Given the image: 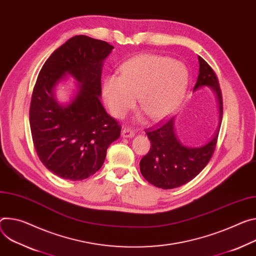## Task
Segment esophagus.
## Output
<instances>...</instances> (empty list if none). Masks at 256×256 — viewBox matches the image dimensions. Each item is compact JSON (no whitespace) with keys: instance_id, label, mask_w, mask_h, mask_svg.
<instances>
[{"instance_id":"esophagus-1","label":"esophagus","mask_w":256,"mask_h":256,"mask_svg":"<svg viewBox=\"0 0 256 256\" xmlns=\"http://www.w3.org/2000/svg\"><path fill=\"white\" fill-rule=\"evenodd\" d=\"M122 134L124 138H132L134 136V130L130 128H124L122 132Z\"/></svg>"}]
</instances>
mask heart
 <instances>
[{"mask_svg": "<svg viewBox=\"0 0 256 256\" xmlns=\"http://www.w3.org/2000/svg\"><path fill=\"white\" fill-rule=\"evenodd\" d=\"M122 76L110 74L102 86L103 99L113 116L122 118L138 104L153 120L172 114L188 82L184 65L168 57L142 54L128 60Z\"/></svg>", "mask_w": 256, "mask_h": 256, "instance_id": "1", "label": "heart"}]
</instances>
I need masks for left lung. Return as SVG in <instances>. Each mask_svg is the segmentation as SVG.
I'll list each match as a JSON object with an SVG mask.
<instances>
[{"label": "left lung", "mask_w": 256, "mask_h": 256, "mask_svg": "<svg viewBox=\"0 0 256 256\" xmlns=\"http://www.w3.org/2000/svg\"><path fill=\"white\" fill-rule=\"evenodd\" d=\"M199 59V76L194 90L208 86L216 94L220 103V126L210 142L199 148L182 145L174 130V118L161 120L146 130L151 148L141 159L143 176L157 188L174 189L192 180L207 166L214 152L222 118V95L218 78L212 66L202 57Z\"/></svg>", "instance_id": "1"}]
</instances>
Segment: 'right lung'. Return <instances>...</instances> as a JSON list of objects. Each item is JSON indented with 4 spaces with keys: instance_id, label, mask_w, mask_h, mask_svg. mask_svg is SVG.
Segmentation results:
<instances>
[{
    "instance_id": "add662e5",
    "label": "right lung",
    "mask_w": 256,
    "mask_h": 256,
    "mask_svg": "<svg viewBox=\"0 0 256 256\" xmlns=\"http://www.w3.org/2000/svg\"><path fill=\"white\" fill-rule=\"evenodd\" d=\"M112 49L104 40L76 36L52 53L38 76L30 107L32 142L42 164L60 178L82 180L97 172L120 136L122 126L100 102L102 63ZM65 73L81 84L76 99L62 106L52 88Z\"/></svg>"
}]
</instances>
